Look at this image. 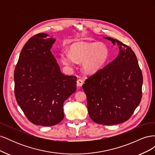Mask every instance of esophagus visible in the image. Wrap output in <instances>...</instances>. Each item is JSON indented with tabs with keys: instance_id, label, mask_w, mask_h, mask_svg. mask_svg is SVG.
Wrapping results in <instances>:
<instances>
[{
	"instance_id": "34e87169",
	"label": "esophagus",
	"mask_w": 155,
	"mask_h": 155,
	"mask_svg": "<svg viewBox=\"0 0 155 155\" xmlns=\"http://www.w3.org/2000/svg\"><path fill=\"white\" fill-rule=\"evenodd\" d=\"M83 79H79L77 80V86L78 87H81L83 85Z\"/></svg>"
}]
</instances>
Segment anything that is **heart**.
<instances>
[{"label": "heart", "instance_id": "b5f03b06", "mask_svg": "<svg viewBox=\"0 0 155 155\" xmlns=\"http://www.w3.org/2000/svg\"><path fill=\"white\" fill-rule=\"evenodd\" d=\"M109 51L103 44L75 43L70 48V53L61 54V59L65 65L73 64L75 61L81 63L83 70L87 74H94L101 69L108 61Z\"/></svg>", "mask_w": 155, "mask_h": 155}]
</instances>
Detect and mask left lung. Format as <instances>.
Instances as JSON below:
<instances>
[{
    "label": "left lung",
    "mask_w": 155,
    "mask_h": 155,
    "mask_svg": "<svg viewBox=\"0 0 155 155\" xmlns=\"http://www.w3.org/2000/svg\"><path fill=\"white\" fill-rule=\"evenodd\" d=\"M119 46L117 58L88 77L83 85L89 116L94 122L116 125L128 120L141 101L143 76L130 46L110 37Z\"/></svg>",
    "instance_id": "1"
}]
</instances>
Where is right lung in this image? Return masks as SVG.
<instances>
[{
    "label": "right lung",
    "instance_id": "add662e5",
    "mask_svg": "<svg viewBox=\"0 0 155 155\" xmlns=\"http://www.w3.org/2000/svg\"><path fill=\"white\" fill-rule=\"evenodd\" d=\"M55 41L44 33L31 37L23 46L14 71L17 104L37 125L61 122L63 103L76 91L77 78L61 73L51 52Z\"/></svg>",
    "mask_w": 155,
    "mask_h": 155
}]
</instances>
